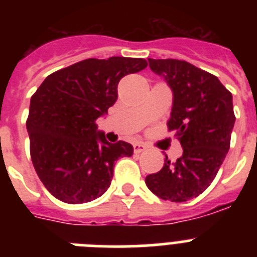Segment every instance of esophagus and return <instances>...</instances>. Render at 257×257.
Masks as SVG:
<instances>
[{
    "mask_svg": "<svg viewBox=\"0 0 257 257\" xmlns=\"http://www.w3.org/2000/svg\"><path fill=\"white\" fill-rule=\"evenodd\" d=\"M145 149H147V145L143 144V143H135V144H134V152H135L136 154L142 153Z\"/></svg>",
    "mask_w": 257,
    "mask_h": 257,
    "instance_id": "obj_1",
    "label": "esophagus"
}]
</instances>
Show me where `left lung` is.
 Returning a JSON list of instances; mask_svg holds the SVG:
<instances>
[{
  "mask_svg": "<svg viewBox=\"0 0 257 257\" xmlns=\"http://www.w3.org/2000/svg\"><path fill=\"white\" fill-rule=\"evenodd\" d=\"M174 94L169 131H175L183 156L171 163L166 157L161 171L145 178L157 197L185 202L198 197L212 183L230 147L235 115L233 96L216 76L178 59H148Z\"/></svg>",
  "mask_w": 257,
  "mask_h": 257,
  "instance_id": "left-lung-1",
  "label": "left lung"
}]
</instances>
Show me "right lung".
Instances as JSON below:
<instances>
[{
    "instance_id": "1",
    "label": "right lung",
    "mask_w": 257,
    "mask_h": 257,
    "mask_svg": "<svg viewBox=\"0 0 257 257\" xmlns=\"http://www.w3.org/2000/svg\"><path fill=\"white\" fill-rule=\"evenodd\" d=\"M147 65L142 58L86 59L47 76L31 97L27 130L32 162L59 201L78 205L103 196L115 161L133 156L128 143L106 142L96 119L117 100L119 79Z\"/></svg>"
}]
</instances>
